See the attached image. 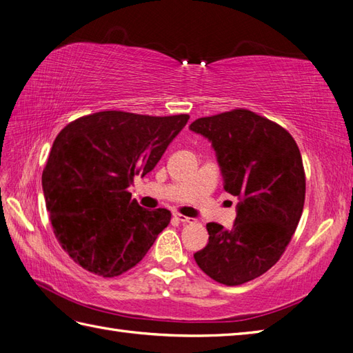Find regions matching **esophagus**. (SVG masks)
I'll return each mask as SVG.
<instances>
[{
	"label": "esophagus",
	"instance_id": "34e87169",
	"mask_svg": "<svg viewBox=\"0 0 353 353\" xmlns=\"http://www.w3.org/2000/svg\"><path fill=\"white\" fill-rule=\"evenodd\" d=\"M173 216H174V219H177L179 223H182V224H190V223H194V218L185 216V215H182V214H174Z\"/></svg>",
	"mask_w": 353,
	"mask_h": 353
}]
</instances>
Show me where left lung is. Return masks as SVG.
<instances>
[{
  "label": "left lung",
  "mask_w": 353,
  "mask_h": 353,
  "mask_svg": "<svg viewBox=\"0 0 353 353\" xmlns=\"http://www.w3.org/2000/svg\"><path fill=\"white\" fill-rule=\"evenodd\" d=\"M216 152L224 190L239 196L232 228L209 223V243L194 254L212 280L239 285L263 275L288 248L305 201L299 147L278 123L236 108L191 123Z\"/></svg>",
  "instance_id": "8db88e82"
}]
</instances>
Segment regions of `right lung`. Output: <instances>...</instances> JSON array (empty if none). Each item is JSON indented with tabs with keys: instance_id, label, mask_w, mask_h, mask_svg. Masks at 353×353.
I'll list each match as a JSON object with an SVG mask.
<instances>
[{
	"instance_id": "obj_1",
	"label": "right lung",
	"mask_w": 353,
	"mask_h": 353,
	"mask_svg": "<svg viewBox=\"0 0 353 353\" xmlns=\"http://www.w3.org/2000/svg\"><path fill=\"white\" fill-rule=\"evenodd\" d=\"M188 120L101 111L61 129L42 186L54 234L75 263L112 278L143 260L171 212L141 208L128 188L154 168Z\"/></svg>"
}]
</instances>
